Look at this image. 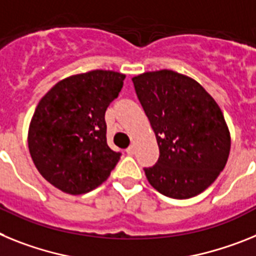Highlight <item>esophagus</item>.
I'll list each match as a JSON object with an SVG mask.
<instances>
[{
	"label": "esophagus",
	"mask_w": 256,
	"mask_h": 256,
	"mask_svg": "<svg viewBox=\"0 0 256 256\" xmlns=\"http://www.w3.org/2000/svg\"><path fill=\"white\" fill-rule=\"evenodd\" d=\"M126 153H128V156H132V154H134V153H135V148H134V146H128V150H126Z\"/></svg>",
	"instance_id": "obj_1"
}]
</instances>
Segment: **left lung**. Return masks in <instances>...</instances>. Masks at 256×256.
Returning a JSON list of instances; mask_svg holds the SVG:
<instances>
[{
    "label": "left lung",
    "instance_id": "8db88e82",
    "mask_svg": "<svg viewBox=\"0 0 256 256\" xmlns=\"http://www.w3.org/2000/svg\"><path fill=\"white\" fill-rule=\"evenodd\" d=\"M138 99L156 134L160 157L144 172L171 198L194 197L226 168L230 134L216 102L188 76L170 70L132 77Z\"/></svg>",
    "mask_w": 256,
    "mask_h": 256
}]
</instances>
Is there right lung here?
Here are the masks:
<instances>
[{
	"label": "right lung",
	"instance_id": "add662e5",
	"mask_svg": "<svg viewBox=\"0 0 256 256\" xmlns=\"http://www.w3.org/2000/svg\"><path fill=\"white\" fill-rule=\"evenodd\" d=\"M126 76L90 70L62 80L40 100L28 130L33 164L68 194L95 190L108 179L121 153L106 144L104 114Z\"/></svg>",
	"mask_w": 256,
	"mask_h": 256
}]
</instances>
